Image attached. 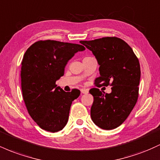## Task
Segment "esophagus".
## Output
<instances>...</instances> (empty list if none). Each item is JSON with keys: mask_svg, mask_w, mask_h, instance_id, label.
I'll return each mask as SVG.
<instances>
[{"mask_svg": "<svg viewBox=\"0 0 160 160\" xmlns=\"http://www.w3.org/2000/svg\"><path fill=\"white\" fill-rule=\"evenodd\" d=\"M80 92H81L82 94H87L89 92V89H80Z\"/></svg>", "mask_w": 160, "mask_h": 160, "instance_id": "1", "label": "esophagus"}]
</instances>
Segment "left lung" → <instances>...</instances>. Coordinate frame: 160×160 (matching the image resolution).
I'll use <instances>...</instances> for the list:
<instances>
[{"label":"left lung","mask_w":160,"mask_h":160,"mask_svg":"<svg viewBox=\"0 0 160 160\" xmlns=\"http://www.w3.org/2000/svg\"><path fill=\"white\" fill-rule=\"evenodd\" d=\"M80 43L92 51L100 66V76L95 79V84L112 86L110 94L97 88L89 90L94 97L91 118L101 128L113 129L127 119L137 102L141 78L139 61L128 43L116 37Z\"/></svg>","instance_id":"obj_1"}]
</instances>
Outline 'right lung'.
I'll return each mask as SVG.
<instances>
[{"mask_svg": "<svg viewBox=\"0 0 160 160\" xmlns=\"http://www.w3.org/2000/svg\"><path fill=\"white\" fill-rule=\"evenodd\" d=\"M83 46L56 40H39L27 49L21 63V86L28 113L40 128L60 131L68 120L70 108L80 94L66 92L56 82L64 75L68 62Z\"/></svg>", "mask_w": 160, "mask_h": 160, "instance_id": "right-lung-1", "label": "right lung"}]
</instances>
